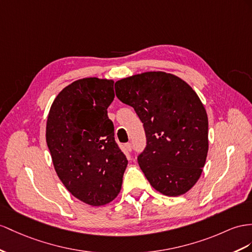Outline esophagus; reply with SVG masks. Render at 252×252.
Masks as SVG:
<instances>
[{
  "instance_id": "esophagus-1",
  "label": "esophagus",
  "mask_w": 252,
  "mask_h": 252,
  "mask_svg": "<svg viewBox=\"0 0 252 252\" xmlns=\"http://www.w3.org/2000/svg\"><path fill=\"white\" fill-rule=\"evenodd\" d=\"M125 147H126V151H128V152H131V151L133 150V146H132V144H131V143H126Z\"/></svg>"
}]
</instances>
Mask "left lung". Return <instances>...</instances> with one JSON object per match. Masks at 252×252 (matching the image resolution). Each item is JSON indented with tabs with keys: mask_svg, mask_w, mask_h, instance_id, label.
I'll return each instance as SVG.
<instances>
[{
	"mask_svg": "<svg viewBox=\"0 0 252 252\" xmlns=\"http://www.w3.org/2000/svg\"><path fill=\"white\" fill-rule=\"evenodd\" d=\"M115 92L144 124L147 145L137 160L152 188L173 197L189 191L201 176L209 150L208 115L197 94L162 71L117 81Z\"/></svg>",
	"mask_w": 252,
	"mask_h": 252,
	"instance_id": "1",
	"label": "left lung"
}]
</instances>
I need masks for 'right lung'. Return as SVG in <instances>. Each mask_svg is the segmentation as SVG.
<instances>
[{"label":"right lung","instance_id":"obj_1","mask_svg":"<svg viewBox=\"0 0 252 252\" xmlns=\"http://www.w3.org/2000/svg\"><path fill=\"white\" fill-rule=\"evenodd\" d=\"M114 98V81L86 77L64 87L48 116L47 145L57 176L75 198L94 206L117 197L127 165L107 116Z\"/></svg>","mask_w":252,"mask_h":252}]
</instances>
